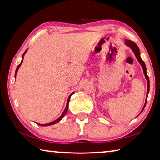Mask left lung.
I'll use <instances>...</instances> for the list:
<instances>
[{"instance_id":"left-lung-1","label":"left lung","mask_w":160,"mask_h":160,"mask_svg":"<svg viewBox=\"0 0 160 160\" xmlns=\"http://www.w3.org/2000/svg\"><path fill=\"white\" fill-rule=\"evenodd\" d=\"M125 44L128 46L132 50V52H134L135 57H136L138 61L140 64L143 68V73L144 75H145V77L146 78V80H147V93H146V102H145V104H144V106L143 109H142L141 112L143 111L144 108H145L146 106V101H147V98H148V92H149V78H148V76L147 75V73H146V65H145V62H143V60H142V59L141 58V53H140V50H139V48L138 47L136 43H135L133 41H130V40H125Z\"/></svg>"}]
</instances>
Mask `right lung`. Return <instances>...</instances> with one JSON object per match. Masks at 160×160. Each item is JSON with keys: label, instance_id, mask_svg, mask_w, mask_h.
Instances as JSON below:
<instances>
[{"label": "right lung", "instance_id": "right-lung-1", "mask_svg": "<svg viewBox=\"0 0 160 160\" xmlns=\"http://www.w3.org/2000/svg\"><path fill=\"white\" fill-rule=\"evenodd\" d=\"M28 51V49L26 50V51L25 52V53L23 54V55H22V61H21V62H20V64H19L18 66H17V69H16V71H15V77H16V75H17V71H18V69H19V68L20 67V65H22V61H23V58H24V55H25V54L26 53V52ZM74 92H72L71 95H70V96L68 97V101H67V104H66V107H65V110H64V111H63V113H62V115L60 116V117L58 118V119H57L56 120H54V121H53V122H50V123H47V124H38V123H37L38 124H39V125L40 126H49V125H52V124H56V123H58V122H60L61 119H62L63 118V117H64V116L66 114V113H67V111H68V104H69V101H70V98H71V95H73Z\"/></svg>", "mask_w": 160, "mask_h": 160}]
</instances>
